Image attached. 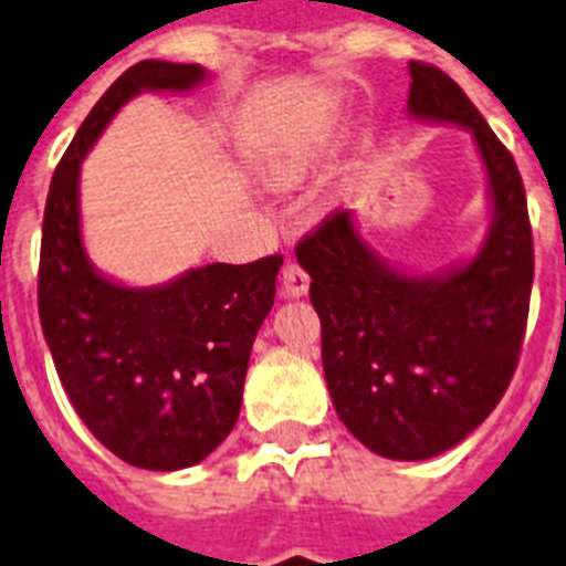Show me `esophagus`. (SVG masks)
<instances>
[{
	"mask_svg": "<svg viewBox=\"0 0 566 566\" xmlns=\"http://www.w3.org/2000/svg\"><path fill=\"white\" fill-rule=\"evenodd\" d=\"M280 292L286 297H301L310 292V274H306L297 262L289 260L280 271Z\"/></svg>",
	"mask_w": 566,
	"mask_h": 566,
	"instance_id": "esophagus-1",
	"label": "esophagus"
}]
</instances>
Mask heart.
Segmentation results:
<instances>
[{"mask_svg": "<svg viewBox=\"0 0 566 566\" xmlns=\"http://www.w3.org/2000/svg\"><path fill=\"white\" fill-rule=\"evenodd\" d=\"M277 171H280V178H289V175L295 171V163H280Z\"/></svg>", "mask_w": 566, "mask_h": 566, "instance_id": "obj_1", "label": "heart"}]
</instances>
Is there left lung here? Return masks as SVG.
Masks as SVG:
<instances>
[{
	"label": "left lung",
	"instance_id": "obj_1",
	"mask_svg": "<svg viewBox=\"0 0 566 566\" xmlns=\"http://www.w3.org/2000/svg\"><path fill=\"white\" fill-rule=\"evenodd\" d=\"M409 113L453 122L476 139L494 198L482 251L468 265L406 277L329 212L297 242L321 318V361L338 418L361 444L420 462L468 438L503 400L517 368L535 277L526 189L512 151L464 90L432 63L409 61Z\"/></svg>",
	"mask_w": 566,
	"mask_h": 566
}]
</instances>
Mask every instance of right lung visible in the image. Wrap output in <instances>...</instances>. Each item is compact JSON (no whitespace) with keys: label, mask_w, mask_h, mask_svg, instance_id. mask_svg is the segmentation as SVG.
<instances>
[{"label":"right lung","mask_w":566,"mask_h":566,"mask_svg":"<svg viewBox=\"0 0 566 566\" xmlns=\"http://www.w3.org/2000/svg\"><path fill=\"white\" fill-rule=\"evenodd\" d=\"M205 75L198 63L169 61L122 72L57 163L43 212L38 310L63 391L113 455L143 470L192 468L237 427L248 359L274 304L283 256L212 262L166 286H119L84 254L81 160L128 98L189 90Z\"/></svg>","instance_id":"right-lung-1"}]
</instances>
